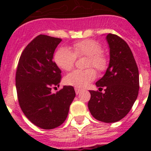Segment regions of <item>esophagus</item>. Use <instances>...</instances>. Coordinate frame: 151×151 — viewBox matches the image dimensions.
<instances>
[{"instance_id":"esophagus-1","label":"esophagus","mask_w":151,"mask_h":151,"mask_svg":"<svg viewBox=\"0 0 151 151\" xmlns=\"http://www.w3.org/2000/svg\"><path fill=\"white\" fill-rule=\"evenodd\" d=\"M75 91H76V94H79V92L81 91V89L78 88H75Z\"/></svg>"}]
</instances>
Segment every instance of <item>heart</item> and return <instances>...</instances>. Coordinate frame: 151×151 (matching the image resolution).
Wrapping results in <instances>:
<instances>
[{
	"instance_id": "obj_1",
	"label": "heart",
	"mask_w": 151,
	"mask_h": 151,
	"mask_svg": "<svg viewBox=\"0 0 151 151\" xmlns=\"http://www.w3.org/2000/svg\"><path fill=\"white\" fill-rule=\"evenodd\" d=\"M73 51L60 47L54 54V59L60 69L69 71L73 68L76 57H87L85 70H74L65 77V83L77 88L86 87L96 78L97 73L93 68L99 73L105 71L107 67V59L103 54L102 47L97 41L92 39H85L77 41L72 45Z\"/></svg>"
}]
</instances>
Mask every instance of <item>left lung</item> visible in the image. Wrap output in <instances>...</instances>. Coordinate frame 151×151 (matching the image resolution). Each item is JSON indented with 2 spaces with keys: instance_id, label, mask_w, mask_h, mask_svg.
I'll use <instances>...</instances> for the list:
<instances>
[{
  "instance_id": "left-lung-1",
  "label": "left lung",
  "mask_w": 151,
  "mask_h": 151,
  "mask_svg": "<svg viewBox=\"0 0 151 151\" xmlns=\"http://www.w3.org/2000/svg\"><path fill=\"white\" fill-rule=\"evenodd\" d=\"M110 47V64L103 78L96 82L99 91H89L88 106L91 115L101 122L111 123L127 115L137 99L139 73L132 52L122 38L106 35ZM105 92H101L102 88Z\"/></svg>"
}]
</instances>
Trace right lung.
<instances>
[{
	"instance_id": "obj_1",
	"label": "right lung",
	"mask_w": 151,
	"mask_h": 151,
	"mask_svg": "<svg viewBox=\"0 0 151 151\" xmlns=\"http://www.w3.org/2000/svg\"><path fill=\"white\" fill-rule=\"evenodd\" d=\"M61 38L39 35L22 52L16 73L17 98L21 110L30 122L43 129H52L66 120L76 96L74 88L59 87L61 71L53 60Z\"/></svg>"
}]
</instances>
